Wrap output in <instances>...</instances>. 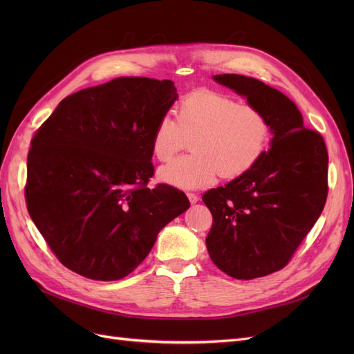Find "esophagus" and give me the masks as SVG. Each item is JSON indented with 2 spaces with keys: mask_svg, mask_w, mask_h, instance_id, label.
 Segmentation results:
<instances>
[{
  "mask_svg": "<svg viewBox=\"0 0 354 354\" xmlns=\"http://www.w3.org/2000/svg\"><path fill=\"white\" fill-rule=\"evenodd\" d=\"M187 198H189L190 203H196V202L199 201V196H198L196 194H192V192H189V194H187Z\"/></svg>",
  "mask_w": 354,
  "mask_h": 354,
  "instance_id": "1",
  "label": "esophagus"
}]
</instances>
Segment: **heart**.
<instances>
[{
    "label": "heart",
    "instance_id": "obj_1",
    "mask_svg": "<svg viewBox=\"0 0 354 354\" xmlns=\"http://www.w3.org/2000/svg\"><path fill=\"white\" fill-rule=\"evenodd\" d=\"M174 115L176 121L168 115L159 118L151 149L158 160L167 162L190 140V155L159 169L160 181L176 187H202L217 176L239 178L260 162L270 142L267 115L224 93L192 91L176 104Z\"/></svg>",
    "mask_w": 354,
    "mask_h": 354
}]
</instances>
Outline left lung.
Listing matches in <instances>:
<instances>
[{"label": "left lung", "mask_w": 354, "mask_h": 354, "mask_svg": "<svg viewBox=\"0 0 354 354\" xmlns=\"http://www.w3.org/2000/svg\"><path fill=\"white\" fill-rule=\"evenodd\" d=\"M214 81L260 108L273 134L250 173L202 196L212 214L207 236L212 263L250 281L283 269L322 214L328 151L324 137L304 128L295 103L279 90L236 73L214 75Z\"/></svg>", "instance_id": "left-lung-1"}]
</instances>
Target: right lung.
<instances>
[{
	"label": "right lung",
	"instance_id": "add662e5",
	"mask_svg": "<svg viewBox=\"0 0 354 354\" xmlns=\"http://www.w3.org/2000/svg\"><path fill=\"white\" fill-rule=\"evenodd\" d=\"M174 82L115 78L63 99L30 142L28 212L59 261L94 281L130 274L159 230L190 202L149 189L152 131L177 100Z\"/></svg>",
	"mask_w": 354,
	"mask_h": 354
}]
</instances>
